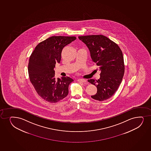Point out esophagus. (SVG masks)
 <instances>
[{"mask_svg":"<svg viewBox=\"0 0 151 151\" xmlns=\"http://www.w3.org/2000/svg\"><path fill=\"white\" fill-rule=\"evenodd\" d=\"M78 81L79 82H81V83H85L86 82V81L84 80V79H82V78H79L78 80Z\"/></svg>","mask_w":151,"mask_h":151,"instance_id":"34e87169","label":"esophagus"}]
</instances>
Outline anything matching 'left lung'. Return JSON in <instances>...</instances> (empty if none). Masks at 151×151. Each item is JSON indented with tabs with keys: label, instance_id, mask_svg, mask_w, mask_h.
Returning a JSON list of instances; mask_svg holds the SVG:
<instances>
[{
	"label": "left lung",
	"instance_id": "1",
	"mask_svg": "<svg viewBox=\"0 0 151 151\" xmlns=\"http://www.w3.org/2000/svg\"><path fill=\"white\" fill-rule=\"evenodd\" d=\"M78 38L88 47L92 61L101 71L99 80H88L97 87V93L91 97L99 101L106 100L114 94L123 78L125 67L122 50L103 35L78 36Z\"/></svg>",
	"mask_w": 151,
	"mask_h": 151
}]
</instances>
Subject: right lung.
I'll return each mask as SVG.
<instances>
[{"label":"right lung","mask_w":151,"mask_h":151,"mask_svg":"<svg viewBox=\"0 0 151 151\" xmlns=\"http://www.w3.org/2000/svg\"><path fill=\"white\" fill-rule=\"evenodd\" d=\"M76 39L75 36L51 37L37 45L29 57V81L38 95L48 102H57L68 94L73 80L68 76L56 79L54 68L60 62L63 49Z\"/></svg>","instance_id":"obj_1"}]
</instances>
